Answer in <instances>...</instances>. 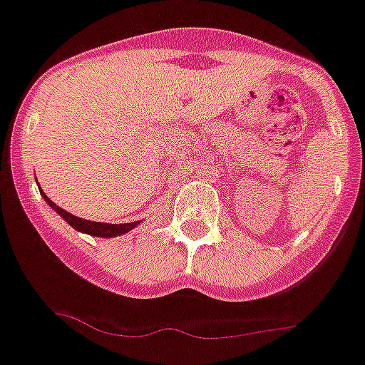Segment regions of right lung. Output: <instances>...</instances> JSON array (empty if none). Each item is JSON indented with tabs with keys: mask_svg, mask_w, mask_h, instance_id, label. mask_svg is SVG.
Here are the masks:
<instances>
[{
	"mask_svg": "<svg viewBox=\"0 0 365 365\" xmlns=\"http://www.w3.org/2000/svg\"><path fill=\"white\" fill-rule=\"evenodd\" d=\"M41 194H42V197H44V200L48 201L49 207H51L53 210H55L56 214L60 215V217H63V221L69 222V225L73 226L74 230H78V232L88 233V235H94V237H118V235H123V233H128L130 230H133L140 222V221H135V222H125V225H110V222L87 221V219H81V217H76V215L69 214V212L63 210L62 207H58V205H56V203H53V201L49 200V197L46 196L44 192H42V189H41Z\"/></svg>",
	"mask_w": 365,
	"mask_h": 365,
	"instance_id": "add662e5",
	"label": "right lung"
}]
</instances>
